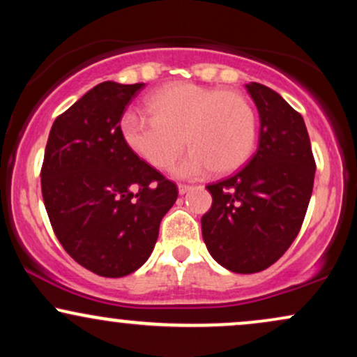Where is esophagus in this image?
Listing matches in <instances>:
<instances>
[{
  "mask_svg": "<svg viewBox=\"0 0 357 357\" xmlns=\"http://www.w3.org/2000/svg\"><path fill=\"white\" fill-rule=\"evenodd\" d=\"M178 190H179V195H186L188 191L192 190V186H190V184H179Z\"/></svg>",
  "mask_w": 357,
  "mask_h": 357,
  "instance_id": "1",
  "label": "esophagus"
}]
</instances>
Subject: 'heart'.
<instances>
[{"instance_id":"b5f03b06","label":"heart","mask_w":357,"mask_h":357,"mask_svg":"<svg viewBox=\"0 0 357 357\" xmlns=\"http://www.w3.org/2000/svg\"><path fill=\"white\" fill-rule=\"evenodd\" d=\"M147 110H129L121 121L127 146L155 169L174 167L181 178L208 171L231 173L248 161L257 141V114L245 96L196 84H171L147 97Z\"/></svg>"}]
</instances>
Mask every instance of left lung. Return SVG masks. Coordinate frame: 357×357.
I'll return each mask as SVG.
<instances>
[{"label": "left lung", "instance_id": "obj_1", "mask_svg": "<svg viewBox=\"0 0 357 357\" xmlns=\"http://www.w3.org/2000/svg\"><path fill=\"white\" fill-rule=\"evenodd\" d=\"M260 114V139L248 165L208 184L202 218L211 257L235 273L268 268L296 240L314 188L315 161L304 119L275 90L247 85Z\"/></svg>", "mask_w": 357, "mask_h": 357}]
</instances>
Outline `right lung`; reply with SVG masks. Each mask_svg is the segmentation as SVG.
I'll use <instances>...</instances> for the list:
<instances>
[{
    "label": "right lung",
    "mask_w": 357,
    "mask_h": 357,
    "mask_svg": "<svg viewBox=\"0 0 357 357\" xmlns=\"http://www.w3.org/2000/svg\"><path fill=\"white\" fill-rule=\"evenodd\" d=\"M144 84L102 82L53 122L42 195L56 238L100 277L136 272L153 253L178 186L130 151L121 119Z\"/></svg>",
    "instance_id": "add662e5"
}]
</instances>
